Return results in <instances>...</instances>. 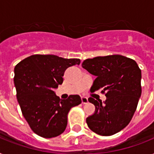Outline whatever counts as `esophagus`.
Returning a JSON list of instances; mask_svg holds the SVG:
<instances>
[{
    "mask_svg": "<svg viewBox=\"0 0 154 154\" xmlns=\"http://www.w3.org/2000/svg\"><path fill=\"white\" fill-rule=\"evenodd\" d=\"M82 104H87L88 103V98L85 97H82Z\"/></svg>",
    "mask_w": 154,
    "mask_h": 154,
    "instance_id": "esophagus-1",
    "label": "esophagus"
}]
</instances>
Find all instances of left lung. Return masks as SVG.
<instances>
[{
	"instance_id": "obj_1",
	"label": "left lung",
	"mask_w": 154,
	"mask_h": 154,
	"mask_svg": "<svg viewBox=\"0 0 154 154\" xmlns=\"http://www.w3.org/2000/svg\"><path fill=\"white\" fill-rule=\"evenodd\" d=\"M82 67L97 77L90 92L102 89L106 96L103 103L89 98L95 112L86 118L88 126L101 136L117 134L129 125L136 111L141 95L140 68L135 60L122 55L86 59Z\"/></svg>"
}]
</instances>
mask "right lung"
<instances>
[{"mask_svg": "<svg viewBox=\"0 0 154 154\" xmlns=\"http://www.w3.org/2000/svg\"><path fill=\"white\" fill-rule=\"evenodd\" d=\"M80 63L77 58L35 54L15 66L13 81L17 98L23 116L38 136L52 138L62 134L70 109L82 103L79 95L60 100L54 92L63 83L66 69Z\"/></svg>", "mask_w": 154, "mask_h": 154, "instance_id": "add662e5", "label": "right lung"}]
</instances>
